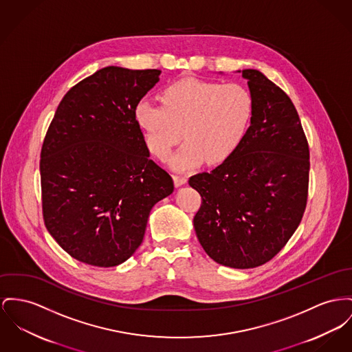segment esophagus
<instances>
[{
    "label": "esophagus",
    "mask_w": 352,
    "mask_h": 352,
    "mask_svg": "<svg viewBox=\"0 0 352 352\" xmlns=\"http://www.w3.org/2000/svg\"><path fill=\"white\" fill-rule=\"evenodd\" d=\"M173 182H175V187H182L188 182L186 176H180V175H173Z\"/></svg>",
    "instance_id": "obj_1"
}]
</instances>
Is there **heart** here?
<instances>
[{"instance_id": "heart-1", "label": "heart", "mask_w": 352, "mask_h": 352, "mask_svg": "<svg viewBox=\"0 0 352 352\" xmlns=\"http://www.w3.org/2000/svg\"><path fill=\"white\" fill-rule=\"evenodd\" d=\"M254 113L251 92L240 84L182 78L166 85L162 104L141 100L135 120L151 152L164 160L183 139L187 142L172 157L177 169L226 162L245 136Z\"/></svg>"}]
</instances>
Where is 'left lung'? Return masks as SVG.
<instances>
[{
    "label": "left lung",
    "mask_w": 352,
    "mask_h": 352,
    "mask_svg": "<svg viewBox=\"0 0 352 352\" xmlns=\"http://www.w3.org/2000/svg\"><path fill=\"white\" fill-rule=\"evenodd\" d=\"M254 98L251 125L234 153L210 173L189 177L201 196L193 217L210 258L255 268L299 227L307 206L309 148L291 98L256 69H244Z\"/></svg>",
    "instance_id": "8db88e82"
}]
</instances>
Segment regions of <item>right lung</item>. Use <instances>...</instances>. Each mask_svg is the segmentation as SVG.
<instances>
[{
    "instance_id": "obj_1",
    "label": "right lung",
    "mask_w": 352,
    "mask_h": 352,
    "mask_svg": "<svg viewBox=\"0 0 352 352\" xmlns=\"http://www.w3.org/2000/svg\"><path fill=\"white\" fill-rule=\"evenodd\" d=\"M160 73L102 68L68 91L47 128L40 160L44 223L81 263L115 267L131 258L152 207L173 192L135 120Z\"/></svg>"
}]
</instances>
